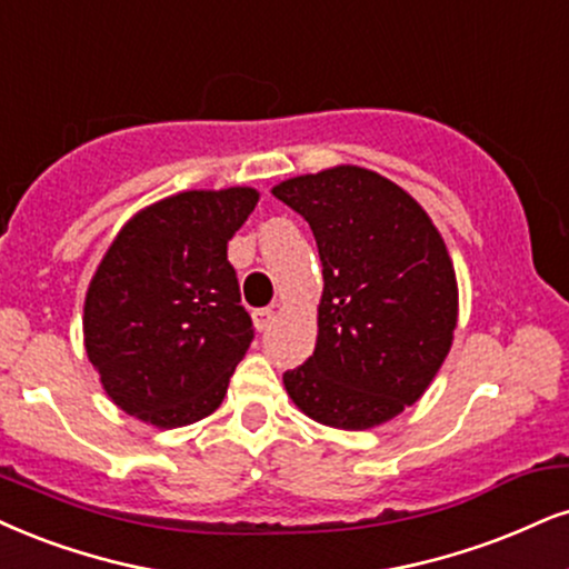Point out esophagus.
Masks as SVG:
<instances>
[{
  "mask_svg": "<svg viewBox=\"0 0 569 569\" xmlns=\"http://www.w3.org/2000/svg\"><path fill=\"white\" fill-rule=\"evenodd\" d=\"M273 317H277V311H273V308H258V311L252 313V321H256L258 332H266V329L273 325Z\"/></svg>",
  "mask_w": 569,
  "mask_h": 569,
  "instance_id": "esophagus-1",
  "label": "esophagus"
}]
</instances>
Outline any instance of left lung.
I'll return each instance as SVG.
<instances>
[{
  "mask_svg": "<svg viewBox=\"0 0 569 569\" xmlns=\"http://www.w3.org/2000/svg\"><path fill=\"white\" fill-rule=\"evenodd\" d=\"M271 192L308 221L325 277L317 348L284 371L287 396L340 430L388 422L422 398L451 350L459 290L443 237L369 168L335 166Z\"/></svg>",
  "mask_w": 569,
  "mask_h": 569,
  "instance_id": "left-lung-1",
  "label": "left lung"
}]
</instances>
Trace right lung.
Returning <instances> with one entry per match:
<instances>
[{"label": "right lung", "mask_w": 569, "mask_h": 569, "mask_svg": "<svg viewBox=\"0 0 569 569\" xmlns=\"http://www.w3.org/2000/svg\"><path fill=\"white\" fill-rule=\"evenodd\" d=\"M256 202L252 187L189 189L118 231L83 303V346L118 409L163 430L219 409L252 342L227 242Z\"/></svg>", "instance_id": "obj_1"}]
</instances>
